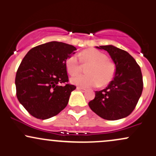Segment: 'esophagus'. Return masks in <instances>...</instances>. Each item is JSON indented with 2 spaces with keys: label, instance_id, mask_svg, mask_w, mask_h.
<instances>
[{
  "label": "esophagus",
  "instance_id": "1",
  "mask_svg": "<svg viewBox=\"0 0 156 156\" xmlns=\"http://www.w3.org/2000/svg\"><path fill=\"white\" fill-rule=\"evenodd\" d=\"M76 89H77V90H81V91H83V92H85V91H86V89L84 88V87H76Z\"/></svg>",
  "mask_w": 156,
  "mask_h": 156
}]
</instances>
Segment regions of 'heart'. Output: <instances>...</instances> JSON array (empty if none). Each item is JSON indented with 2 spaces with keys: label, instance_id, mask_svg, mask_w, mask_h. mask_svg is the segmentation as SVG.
Returning <instances> with one entry per match:
<instances>
[{
  "label": "heart",
  "instance_id": "heart-1",
  "mask_svg": "<svg viewBox=\"0 0 156 156\" xmlns=\"http://www.w3.org/2000/svg\"><path fill=\"white\" fill-rule=\"evenodd\" d=\"M80 58L84 65H90L86 70V75H76L71 79L74 85L83 87L97 86L99 84L104 86L111 81L115 74V66L108 59V56L100 51L90 48L80 54ZM66 68L71 75L78 73L81 70V64L76 55L69 56L66 59Z\"/></svg>",
  "mask_w": 156,
  "mask_h": 156
}]
</instances>
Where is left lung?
Masks as SVG:
<instances>
[{
  "instance_id": "obj_1",
  "label": "left lung",
  "mask_w": 156,
  "mask_h": 156,
  "mask_svg": "<svg viewBox=\"0 0 156 156\" xmlns=\"http://www.w3.org/2000/svg\"><path fill=\"white\" fill-rule=\"evenodd\" d=\"M109 53L116 66L113 80L108 87L95 92L88 105L96 114L107 120H118L130 114L143 90L140 66L130 54L113 45L97 46Z\"/></svg>"
}]
</instances>
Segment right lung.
<instances>
[{
	"label": "right lung",
	"mask_w": 156,
	"mask_h": 156,
	"mask_svg": "<svg viewBox=\"0 0 156 156\" xmlns=\"http://www.w3.org/2000/svg\"><path fill=\"white\" fill-rule=\"evenodd\" d=\"M76 50L73 45L52 41L34 47L23 59L15 77L16 95L31 116L47 119L67 106L76 86L68 84L65 62Z\"/></svg>",
	"instance_id": "add662e5"
}]
</instances>
